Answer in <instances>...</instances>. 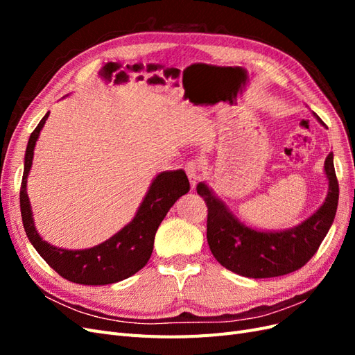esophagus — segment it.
Here are the masks:
<instances>
[{"label": "esophagus", "instance_id": "34e87169", "mask_svg": "<svg viewBox=\"0 0 355 355\" xmlns=\"http://www.w3.org/2000/svg\"><path fill=\"white\" fill-rule=\"evenodd\" d=\"M185 171L188 175V179L191 182V187L194 188L197 185V182L200 180V171H201V166L197 159H191L185 164Z\"/></svg>", "mask_w": 355, "mask_h": 355}]
</instances>
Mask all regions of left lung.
<instances>
[{"label":"left lung","mask_w":355,"mask_h":355,"mask_svg":"<svg viewBox=\"0 0 355 355\" xmlns=\"http://www.w3.org/2000/svg\"><path fill=\"white\" fill-rule=\"evenodd\" d=\"M318 121L323 124L320 118ZM324 171L329 192L323 206L297 227L277 232L245 227L204 182L198 184V196L207 206V243L216 261L227 270L250 278L286 275L302 268L318 250L338 209L339 184L331 153Z\"/></svg>","instance_id":"obj_1"}]
</instances>
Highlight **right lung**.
<instances>
[{"label":"right lung","instance_id":"right-lung-1","mask_svg":"<svg viewBox=\"0 0 355 355\" xmlns=\"http://www.w3.org/2000/svg\"><path fill=\"white\" fill-rule=\"evenodd\" d=\"M49 114L42 116L35 130L31 133L25 154L24 178L20 185V211L28 239L42 259L60 277L72 283L103 286L125 280L148 263L159 223L179 197L189 191V180L185 171L173 170L159 173L153 180L133 220L110 240L84 250L59 249L40 237L26 194V179L34 158V148Z\"/></svg>","mask_w":355,"mask_h":355}]
</instances>
